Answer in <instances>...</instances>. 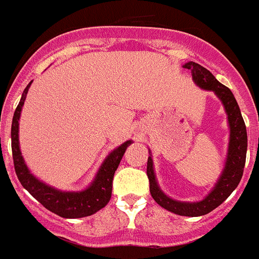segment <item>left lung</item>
I'll list each match as a JSON object with an SVG mask.
<instances>
[{"label":"left lung","instance_id":"obj_1","mask_svg":"<svg viewBox=\"0 0 259 259\" xmlns=\"http://www.w3.org/2000/svg\"><path fill=\"white\" fill-rule=\"evenodd\" d=\"M183 67L191 70L193 81L200 88L205 91H212L217 95L227 113L228 124H230V143H228V153L224 168L211 192L198 202H182L166 196L161 191L155 179L152 157L148 158L146 175L149 178L150 194L159 206L183 217H201L218 207L222 202L227 200L228 196L239 185L245 166L248 136H246V127L240 107L230 89L219 83L209 70L196 62H188Z\"/></svg>","mask_w":259,"mask_h":259}]
</instances>
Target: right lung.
Listing matches in <instances>:
<instances>
[{"label": "right lung", "mask_w": 259, "mask_h": 259, "mask_svg": "<svg viewBox=\"0 0 259 259\" xmlns=\"http://www.w3.org/2000/svg\"><path fill=\"white\" fill-rule=\"evenodd\" d=\"M32 83V81H31ZM31 83L26 87L20 98L19 105L15 109L11 124V150H13V159L15 172L20 184L29 192V193L38 201L44 207L50 210L54 214L62 218H83L88 217L98 210H101L107 205L111 198V189H113V178L118 168L120 159L124 154L128 145L132 141L128 140L118 146L116 149L110 153L105 161L102 162L100 170L96 174V178L91 183L88 188L80 192H65L53 188L44 182L38 180L36 176L28 170L26 162L23 159L19 148V118L22 107L26 101V96Z\"/></svg>", "instance_id": "obj_1"}]
</instances>
